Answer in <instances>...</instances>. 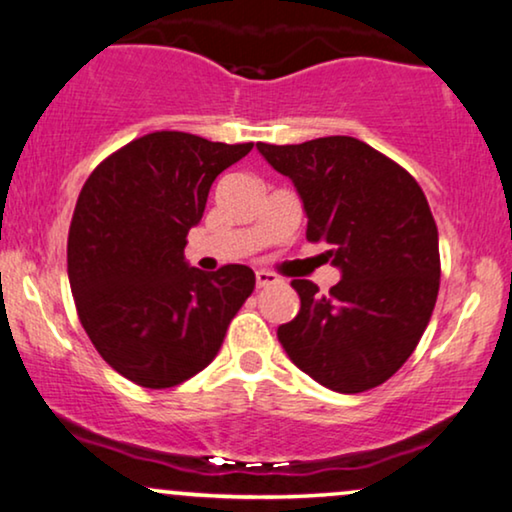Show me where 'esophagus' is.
<instances>
[{
	"label": "esophagus",
	"instance_id": "34e87169",
	"mask_svg": "<svg viewBox=\"0 0 512 512\" xmlns=\"http://www.w3.org/2000/svg\"><path fill=\"white\" fill-rule=\"evenodd\" d=\"M277 282H280V277H277L275 272L256 270V284H258V287H270V284H277Z\"/></svg>",
	"mask_w": 512,
	"mask_h": 512
}]
</instances>
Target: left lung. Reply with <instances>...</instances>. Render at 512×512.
Listing matches in <instances>:
<instances>
[{
  "label": "left lung",
  "mask_w": 512,
  "mask_h": 512,
  "mask_svg": "<svg viewBox=\"0 0 512 512\" xmlns=\"http://www.w3.org/2000/svg\"><path fill=\"white\" fill-rule=\"evenodd\" d=\"M256 148L291 178L308 216L305 237L329 244L341 270L327 296L310 280L291 282L301 310L277 329L282 348L336 393L381 386L414 353L440 291L437 225L421 185L353 136Z\"/></svg>",
  "instance_id": "obj_1"
}]
</instances>
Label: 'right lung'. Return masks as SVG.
Masks as SVG:
<instances>
[{
	"label": "right lung",
	"mask_w": 512,
	"mask_h": 512,
	"mask_svg": "<svg viewBox=\"0 0 512 512\" xmlns=\"http://www.w3.org/2000/svg\"><path fill=\"white\" fill-rule=\"evenodd\" d=\"M251 148L155 131L103 159L79 192L68 235L79 322L136 386L174 388L207 367L254 291L247 265L207 275L183 256L211 183Z\"/></svg>",
	"instance_id": "1"
}]
</instances>
